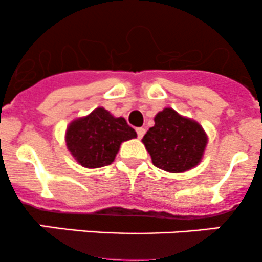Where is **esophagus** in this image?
Wrapping results in <instances>:
<instances>
[{"instance_id":"esophagus-1","label":"esophagus","mask_w":262,"mask_h":262,"mask_svg":"<svg viewBox=\"0 0 262 262\" xmlns=\"http://www.w3.org/2000/svg\"><path fill=\"white\" fill-rule=\"evenodd\" d=\"M144 133H146V129H144V128H137V134H138L139 139L143 138Z\"/></svg>"}]
</instances>
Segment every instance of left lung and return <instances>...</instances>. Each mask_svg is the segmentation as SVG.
<instances>
[{"label": "left lung", "mask_w": 262, "mask_h": 262, "mask_svg": "<svg viewBox=\"0 0 262 262\" xmlns=\"http://www.w3.org/2000/svg\"><path fill=\"white\" fill-rule=\"evenodd\" d=\"M142 142L156 167L179 173L199 165L208 137L199 123L166 107L155 116Z\"/></svg>", "instance_id": "obj_1"}]
</instances>
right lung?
Listing matches in <instances>:
<instances>
[{
    "instance_id": "right-lung-1",
    "label": "right lung",
    "mask_w": 262,
    "mask_h": 262,
    "mask_svg": "<svg viewBox=\"0 0 262 262\" xmlns=\"http://www.w3.org/2000/svg\"><path fill=\"white\" fill-rule=\"evenodd\" d=\"M137 137L124 118H115L104 107L73 120L66 132L68 150L81 166L99 168L115 160L120 144Z\"/></svg>"
}]
</instances>
